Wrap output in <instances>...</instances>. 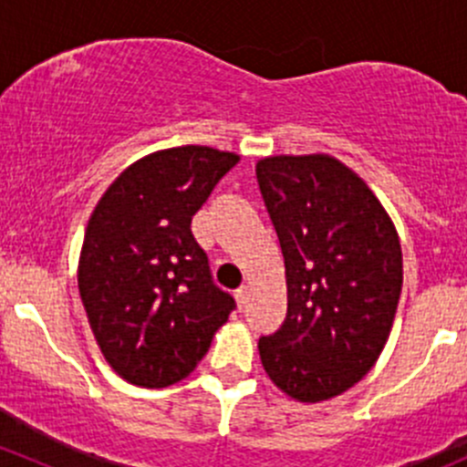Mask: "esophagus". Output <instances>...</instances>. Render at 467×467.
Instances as JSON below:
<instances>
[{
    "label": "esophagus",
    "mask_w": 467,
    "mask_h": 467,
    "mask_svg": "<svg viewBox=\"0 0 467 467\" xmlns=\"http://www.w3.org/2000/svg\"><path fill=\"white\" fill-rule=\"evenodd\" d=\"M234 298H237V305H239V307H246V303H248V300H251V289H248L246 285L239 286L237 294H234Z\"/></svg>",
    "instance_id": "obj_1"
}]
</instances>
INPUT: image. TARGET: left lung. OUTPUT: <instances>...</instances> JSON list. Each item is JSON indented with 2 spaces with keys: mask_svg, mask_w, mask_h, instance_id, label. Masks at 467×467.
<instances>
[{
  "mask_svg": "<svg viewBox=\"0 0 467 467\" xmlns=\"http://www.w3.org/2000/svg\"><path fill=\"white\" fill-rule=\"evenodd\" d=\"M255 173L286 277V318L257 343L262 366L296 402H325L364 378L389 341L402 294L398 230L334 155H268Z\"/></svg>",
  "mask_w": 467,
  "mask_h": 467,
  "instance_id": "1",
  "label": "left lung"
}]
</instances>
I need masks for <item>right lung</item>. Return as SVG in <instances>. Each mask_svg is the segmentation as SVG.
I'll use <instances>...</instances> for the list:
<instances>
[{
	"label": "right lung",
	"instance_id": "right-lung-1",
	"mask_svg": "<svg viewBox=\"0 0 467 467\" xmlns=\"http://www.w3.org/2000/svg\"><path fill=\"white\" fill-rule=\"evenodd\" d=\"M237 162L201 144L155 150L129 164L89 216L78 294L103 359L129 384L185 379L233 312L190 225Z\"/></svg>",
	"mask_w": 467,
	"mask_h": 467
}]
</instances>
